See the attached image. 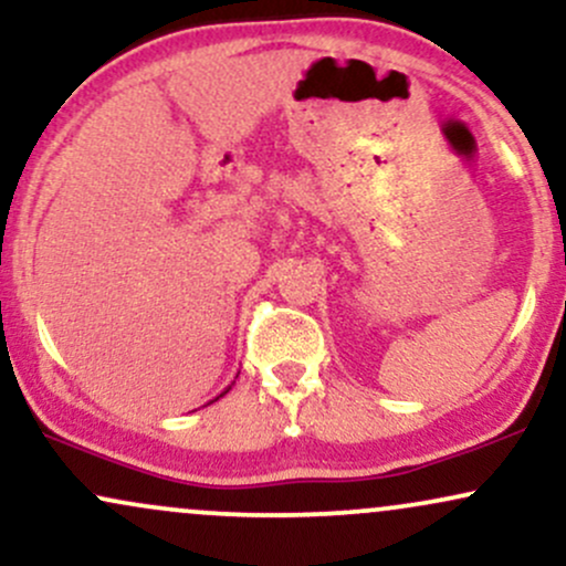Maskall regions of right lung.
Wrapping results in <instances>:
<instances>
[{"instance_id": "right-lung-1", "label": "right lung", "mask_w": 566, "mask_h": 566, "mask_svg": "<svg viewBox=\"0 0 566 566\" xmlns=\"http://www.w3.org/2000/svg\"><path fill=\"white\" fill-rule=\"evenodd\" d=\"M237 378H239V375H237ZM229 391H231V386H229V388H226V391H223V394H229ZM223 394H220V396H223ZM220 396H216V399H212V401H218V399H220ZM212 401H210V405H212Z\"/></svg>"}]
</instances>
